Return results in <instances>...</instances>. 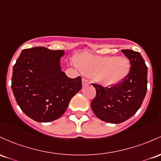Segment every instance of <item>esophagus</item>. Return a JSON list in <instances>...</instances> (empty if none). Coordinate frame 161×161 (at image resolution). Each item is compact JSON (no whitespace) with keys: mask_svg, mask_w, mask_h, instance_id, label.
I'll use <instances>...</instances> for the list:
<instances>
[{"mask_svg":"<svg viewBox=\"0 0 161 161\" xmlns=\"http://www.w3.org/2000/svg\"><path fill=\"white\" fill-rule=\"evenodd\" d=\"M90 84V82H89V80H86V79H83L82 80V84H83V86H84V85H86V84Z\"/></svg>","mask_w":161,"mask_h":161,"instance_id":"esophagus-1","label":"esophagus"}]
</instances>
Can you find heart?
I'll list each match as a JSON object with an SVG mask.
<instances>
[{
	"label": "heart",
	"mask_w": 161,
	"mask_h": 161,
	"mask_svg": "<svg viewBox=\"0 0 161 161\" xmlns=\"http://www.w3.org/2000/svg\"><path fill=\"white\" fill-rule=\"evenodd\" d=\"M75 64L82 73L106 86L119 84L127 77L130 71V63L127 58L97 56L87 52L75 58Z\"/></svg>",
	"instance_id": "1"
}]
</instances>
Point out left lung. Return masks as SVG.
Listing matches in <instances>:
<instances>
[{"label":"left lung","instance_id":"obj_1","mask_svg":"<svg viewBox=\"0 0 161 161\" xmlns=\"http://www.w3.org/2000/svg\"><path fill=\"white\" fill-rule=\"evenodd\" d=\"M129 59L131 68L122 82L111 87L93 84L97 95L91 108L100 119L113 124L122 123L135 114L147 92V68L138 52L122 50Z\"/></svg>","mask_w":161,"mask_h":161}]
</instances>
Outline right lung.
Listing matches in <instances>:
<instances>
[{
  "label": "right lung",
  "instance_id": "obj_1",
  "mask_svg": "<svg viewBox=\"0 0 161 161\" xmlns=\"http://www.w3.org/2000/svg\"><path fill=\"white\" fill-rule=\"evenodd\" d=\"M64 55V50L46 47L23 49L13 68L11 87L16 101L36 122L60 118L82 87L80 77L69 78L61 70Z\"/></svg>",
  "mask_w": 161,
  "mask_h": 161
}]
</instances>
